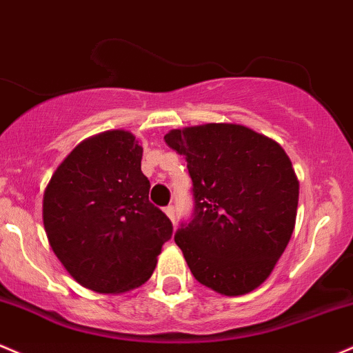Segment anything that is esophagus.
Returning <instances> with one entry per match:
<instances>
[{"label": "esophagus", "instance_id": "34e87169", "mask_svg": "<svg viewBox=\"0 0 353 353\" xmlns=\"http://www.w3.org/2000/svg\"><path fill=\"white\" fill-rule=\"evenodd\" d=\"M165 213L170 220L175 221V207H173V205H168V207L165 208Z\"/></svg>", "mask_w": 353, "mask_h": 353}]
</instances>
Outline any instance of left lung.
Wrapping results in <instances>:
<instances>
[{
    "mask_svg": "<svg viewBox=\"0 0 353 353\" xmlns=\"http://www.w3.org/2000/svg\"><path fill=\"white\" fill-rule=\"evenodd\" d=\"M165 141L185 157L193 181L192 220L175 233L190 272L221 295L255 290L294 233L299 180L290 158L272 138L233 123L172 130Z\"/></svg>",
    "mask_w": 353,
    "mask_h": 353,
    "instance_id": "obj_1",
    "label": "left lung"
}]
</instances>
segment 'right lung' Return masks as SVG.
Returning <instances> with one entry per match:
<instances>
[{"label": "right lung", "instance_id": "1", "mask_svg": "<svg viewBox=\"0 0 353 353\" xmlns=\"http://www.w3.org/2000/svg\"><path fill=\"white\" fill-rule=\"evenodd\" d=\"M141 157V145L125 130L91 137L63 160L43 195L54 255L93 292L140 287L172 239V221L148 200Z\"/></svg>", "mask_w": 353, "mask_h": 353}]
</instances>
